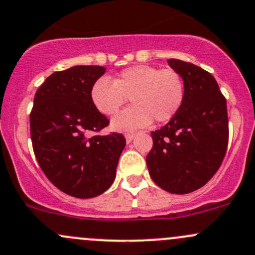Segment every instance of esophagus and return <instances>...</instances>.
Masks as SVG:
<instances>
[{"instance_id":"esophagus-1","label":"esophagus","mask_w":255,"mask_h":255,"mask_svg":"<svg viewBox=\"0 0 255 255\" xmlns=\"http://www.w3.org/2000/svg\"><path fill=\"white\" fill-rule=\"evenodd\" d=\"M135 133L134 132H128L126 133L125 136H126V140H127V143H130V141L133 140V138H134Z\"/></svg>"}]
</instances>
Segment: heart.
<instances>
[{
	"label": "heart",
	"mask_w": 255,
	"mask_h": 255,
	"mask_svg": "<svg viewBox=\"0 0 255 255\" xmlns=\"http://www.w3.org/2000/svg\"><path fill=\"white\" fill-rule=\"evenodd\" d=\"M133 106L117 115L112 129L129 132L149 126L154 119L163 123L172 120L186 99V83L173 68H159L148 64L128 67L116 78L96 79L90 89V101L100 114L114 116L127 103Z\"/></svg>",
	"instance_id": "1"
}]
</instances>
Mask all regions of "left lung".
Here are the masks:
<instances>
[{"label":"left lung","instance_id":"8db88e82","mask_svg":"<svg viewBox=\"0 0 255 255\" xmlns=\"http://www.w3.org/2000/svg\"><path fill=\"white\" fill-rule=\"evenodd\" d=\"M167 63L183 77L186 99L167 125L151 132L152 149L146 165L157 186L175 194H187L208 183L226 154V99L205 69L176 58Z\"/></svg>","mask_w":255,"mask_h":255}]
</instances>
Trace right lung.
I'll return each instance as SVG.
<instances>
[{
	"mask_svg": "<svg viewBox=\"0 0 255 255\" xmlns=\"http://www.w3.org/2000/svg\"><path fill=\"white\" fill-rule=\"evenodd\" d=\"M101 66L55 72L40 85L30 112V136L42 172L60 191L87 199L101 194L116 177L126 139L95 134L110 121L90 101V89L105 73Z\"/></svg>",
	"mask_w": 255,
	"mask_h": 255,
	"instance_id": "obj_1",
	"label": "right lung"
}]
</instances>
